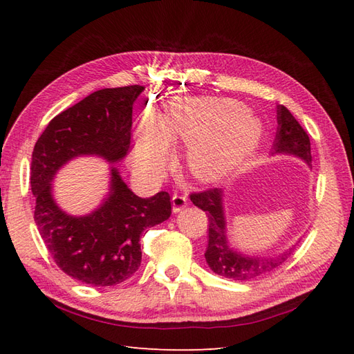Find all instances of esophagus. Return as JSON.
Here are the masks:
<instances>
[{
	"instance_id": "esophagus-1",
	"label": "esophagus",
	"mask_w": 354,
	"mask_h": 354,
	"mask_svg": "<svg viewBox=\"0 0 354 354\" xmlns=\"http://www.w3.org/2000/svg\"><path fill=\"white\" fill-rule=\"evenodd\" d=\"M187 207V196L186 195H174L173 196V212H180Z\"/></svg>"
}]
</instances>
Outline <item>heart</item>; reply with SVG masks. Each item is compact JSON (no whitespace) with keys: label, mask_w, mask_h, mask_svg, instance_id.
<instances>
[{"label":"heart","mask_w":354,"mask_h":354,"mask_svg":"<svg viewBox=\"0 0 354 354\" xmlns=\"http://www.w3.org/2000/svg\"><path fill=\"white\" fill-rule=\"evenodd\" d=\"M261 124L233 100H201L160 122L149 121L138 136L133 165L145 176L164 169L169 145H190L187 167L202 181H216L236 167L257 146Z\"/></svg>","instance_id":"b5f03b06"}]
</instances>
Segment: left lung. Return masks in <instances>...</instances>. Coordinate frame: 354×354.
Segmentation results:
<instances>
[{
    "label": "left lung",
    "mask_w": 354,
    "mask_h": 354,
    "mask_svg": "<svg viewBox=\"0 0 354 354\" xmlns=\"http://www.w3.org/2000/svg\"><path fill=\"white\" fill-rule=\"evenodd\" d=\"M277 131L272 146V155H292L310 167V138L303 127L283 104H277ZM223 190L209 189L201 194H192L190 201L208 216V246L205 260L209 269L233 281H251L277 269L294 251L295 245L273 257H254L230 248L227 241V223L223 205Z\"/></svg>",
    "instance_id": "obj_1"
}]
</instances>
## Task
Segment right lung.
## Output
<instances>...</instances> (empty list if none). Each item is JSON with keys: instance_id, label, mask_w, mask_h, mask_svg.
<instances>
[{"instance_id": "right-lung-1", "label": "right lung", "mask_w": 354, "mask_h": 354, "mask_svg": "<svg viewBox=\"0 0 354 354\" xmlns=\"http://www.w3.org/2000/svg\"><path fill=\"white\" fill-rule=\"evenodd\" d=\"M142 85L94 91L53 118L32 152L34 220L60 269L93 286H112L131 277L142 263V233L171 216L167 192L140 198L111 165L109 192L87 216H71L53 198L57 171L78 156L116 164L131 143L133 104Z\"/></svg>"}]
</instances>
